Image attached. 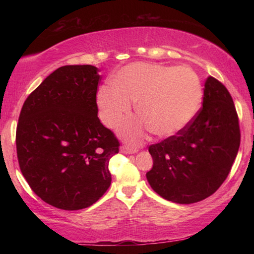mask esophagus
<instances>
[{"label": "esophagus", "mask_w": 254, "mask_h": 254, "mask_svg": "<svg viewBox=\"0 0 254 254\" xmlns=\"http://www.w3.org/2000/svg\"><path fill=\"white\" fill-rule=\"evenodd\" d=\"M120 151H121L122 153H126V154H132V153L137 152V149L131 148V147H128V145H122L121 149H120Z\"/></svg>", "instance_id": "34e87169"}]
</instances>
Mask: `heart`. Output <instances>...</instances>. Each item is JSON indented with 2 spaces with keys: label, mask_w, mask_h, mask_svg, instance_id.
<instances>
[{
  "label": "heart",
  "mask_w": 254,
  "mask_h": 254,
  "mask_svg": "<svg viewBox=\"0 0 254 254\" xmlns=\"http://www.w3.org/2000/svg\"><path fill=\"white\" fill-rule=\"evenodd\" d=\"M114 86H102L97 107L107 127H117L136 102L140 119L123 123L120 134L136 141L150 128L158 136H170L187 127L199 110L203 89L196 72L187 66L133 63L113 77Z\"/></svg>",
  "instance_id": "b5f03b06"
}]
</instances>
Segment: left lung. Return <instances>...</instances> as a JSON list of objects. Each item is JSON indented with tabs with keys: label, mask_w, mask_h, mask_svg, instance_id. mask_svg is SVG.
Instances as JSON below:
<instances>
[{
	"label": "left lung",
	"mask_w": 254,
	"mask_h": 254,
	"mask_svg": "<svg viewBox=\"0 0 254 254\" xmlns=\"http://www.w3.org/2000/svg\"><path fill=\"white\" fill-rule=\"evenodd\" d=\"M240 127L231 94L221 81H205L203 107L187 127L149 147L150 186L162 198L192 204L213 195L229 176L240 147Z\"/></svg>",
	"instance_id": "obj_1"
}]
</instances>
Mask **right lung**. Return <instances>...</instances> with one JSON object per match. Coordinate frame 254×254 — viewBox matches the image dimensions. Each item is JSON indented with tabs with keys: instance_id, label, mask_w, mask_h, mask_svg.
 Here are the masks:
<instances>
[{
	"instance_id": "1",
	"label": "right lung",
	"mask_w": 254,
	"mask_h": 254,
	"mask_svg": "<svg viewBox=\"0 0 254 254\" xmlns=\"http://www.w3.org/2000/svg\"><path fill=\"white\" fill-rule=\"evenodd\" d=\"M98 69H56L30 94L16 127L21 173L34 194L54 207L83 209L111 185L110 159L119 140L97 117Z\"/></svg>"
}]
</instances>
